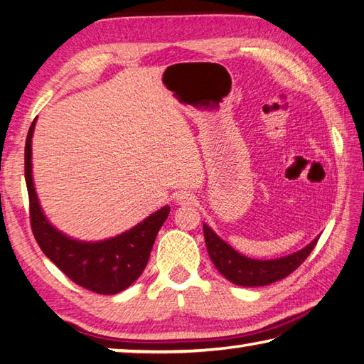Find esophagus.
<instances>
[{
  "label": "esophagus",
  "mask_w": 364,
  "mask_h": 364,
  "mask_svg": "<svg viewBox=\"0 0 364 364\" xmlns=\"http://www.w3.org/2000/svg\"><path fill=\"white\" fill-rule=\"evenodd\" d=\"M176 201L179 204H193L195 196L190 193V191H181V193L176 195Z\"/></svg>",
  "instance_id": "34e87169"
}]
</instances>
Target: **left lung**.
Instances as JSON below:
<instances>
[{
    "mask_svg": "<svg viewBox=\"0 0 364 364\" xmlns=\"http://www.w3.org/2000/svg\"><path fill=\"white\" fill-rule=\"evenodd\" d=\"M208 253L218 271L230 282L241 287H263L285 279L311 255L318 237L304 249L276 259H252L236 252L230 244L218 237L208 225H203Z\"/></svg>",
    "mask_w": 364,
    "mask_h": 364,
    "instance_id": "obj_1",
    "label": "left lung"
}]
</instances>
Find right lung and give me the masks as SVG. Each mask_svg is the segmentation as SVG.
I'll return each instance as SVG.
<instances>
[{
	"mask_svg": "<svg viewBox=\"0 0 364 364\" xmlns=\"http://www.w3.org/2000/svg\"><path fill=\"white\" fill-rule=\"evenodd\" d=\"M36 119L25 142V181L30 198V222L34 239L46 257L74 284L100 294H115L128 289L146 269L150 250L169 205L154 212L132 230L97 242H84L63 235L47 220L34 190L31 174V138Z\"/></svg>",
	"mask_w": 364,
	"mask_h": 364,
	"instance_id": "1",
	"label": "right lung"
}]
</instances>
